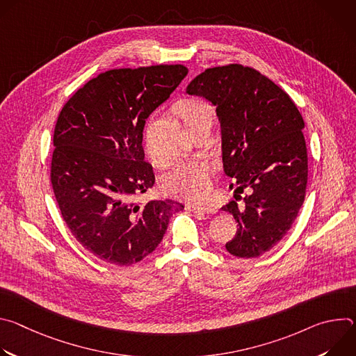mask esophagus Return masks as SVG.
Instances as JSON below:
<instances>
[{
	"label": "esophagus",
	"instance_id": "34e87169",
	"mask_svg": "<svg viewBox=\"0 0 356 356\" xmlns=\"http://www.w3.org/2000/svg\"><path fill=\"white\" fill-rule=\"evenodd\" d=\"M186 210L202 214H214L217 210L213 206H195V204H186Z\"/></svg>",
	"mask_w": 356,
	"mask_h": 356
}]
</instances>
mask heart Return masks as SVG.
Returning <instances> with one entry per match:
<instances>
[{"mask_svg": "<svg viewBox=\"0 0 356 356\" xmlns=\"http://www.w3.org/2000/svg\"><path fill=\"white\" fill-rule=\"evenodd\" d=\"M176 111L188 131L214 120L211 107L198 99L181 101ZM162 190L169 195L188 201L204 198L210 190V166L197 161L177 163L163 176Z\"/></svg>", "mask_w": 356, "mask_h": 356, "instance_id": "b5f03b06", "label": "heart"}]
</instances>
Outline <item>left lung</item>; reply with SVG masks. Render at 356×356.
I'll return each instance as SVG.
<instances>
[{"label": "left lung", "instance_id": "8db88e82", "mask_svg": "<svg viewBox=\"0 0 356 356\" xmlns=\"http://www.w3.org/2000/svg\"><path fill=\"white\" fill-rule=\"evenodd\" d=\"M187 92L216 106L224 172L235 179L236 193L249 191L222 207L238 222L225 248L238 258H258L283 239L304 202L309 163L302 117L284 90L238 63L206 69Z\"/></svg>", "mask_w": 356, "mask_h": 356}]
</instances>
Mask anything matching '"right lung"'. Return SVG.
Here are the masks:
<instances>
[{
    "label": "right lung",
    "instance_id": "right-lung-1",
    "mask_svg": "<svg viewBox=\"0 0 356 356\" xmlns=\"http://www.w3.org/2000/svg\"><path fill=\"white\" fill-rule=\"evenodd\" d=\"M188 70L183 65L113 69L79 88L62 108L54 134L50 181L62 217L98 259L129 266L161 243L180 202H135L155 184L142 147L147 117Z\"/></svg>",
    "mask_w": 356,
    "mask_h": 356
}]
</instances>
